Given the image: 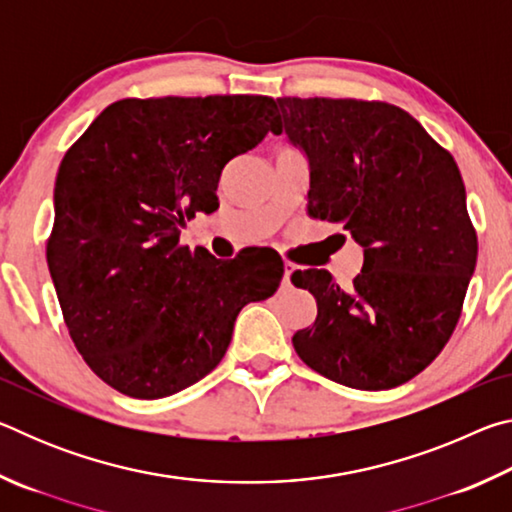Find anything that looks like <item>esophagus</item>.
Segmentation results:
<instances>
[{"mask_svg": "<svg viewBox=\"0 0 512 512\" xmlns=\"http://www.w3.org/2000/svg\"><path fill=\"white\" fill-rule=\"evenodd\" d=\"M291 273H293V266H284V275H282V287H291Z\"/></svg>", "mask_w": 512, "mask_h": 512, "instance_id": "obj_1", "label": "esophagus"}]
</instances>
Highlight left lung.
Here are the masks:
<instances>
[{"mask_svg": "<svg viewBox=\"0 0 512 512\" xmlns=\"http://www.w3.org/2000/svg\"><path fill=\"white\" fill-rule=\"evenodd\" d=\"M275 135L309 160L307 212L363 248L348 289L325 268L291 280L316 298L298 357L336 384L388 391L438 357L461 318L476 266L456 162L409 112L381 101L277 99Z\"/></svg>", "mask_w": 512, "mask_h": 512, "instance_id": "1", "label": "left lung"}]
</instances>
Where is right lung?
Returning a JSON list of instances; mask_svg holds the SVG:
<instances>
[{"instance_id": "obj_1", "label": "right lung", "mask_w": 512, "mask_h": 512, "mask_svg": "<svg viewBox=\"0 0 512 512\" xmlns=\"http://www.w3.org/2000/svg\"><path fill=\"white\" fill-rule=\"evenodd\" d=\"M271 97L121 99L60 162L47 264L69 336L115 391L160 400L223 359L239 311L280 287L264 248L216 259L180 246L219 210L225 164L273 131Z\"/></svg>"}]
</instances>
